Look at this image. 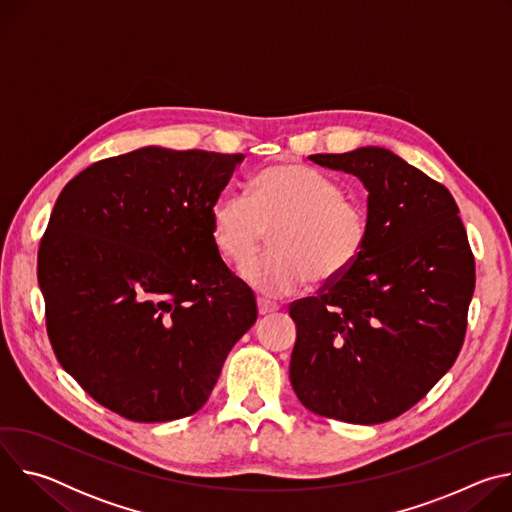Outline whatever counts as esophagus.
<instances>
[{"mask_svg":"<svg viewBox=\"0 0 512 512\" xmlns=\"http://www.w3.org/2000/svg\"><path fill=\"white\" fill-rule=\"evenodd\" d=\"M257 308H259V314L265 316V314H273L279 310V306L275 302H269L265 298H257Z\"/></svg>","mask_w":512,"mask_h":512,"instance_id":"esophagus-1","label":"esophagus"}]
</instances>
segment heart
I'll return each instance as SVG.
<instances>
[{"instance_id": "heart-1", "label": "heart", "mask_w": 512, "mask_h": 512, "mask_svg": "<svg viewBox=\"0 0 512 512\" xmlns=\"http://www.w3.org/2000/svg\"><path fill=\"white\" fill-rule=\"evenodd\" d=\"M273 255L241 269V277L267 298L289 296L310 279H340L369 243L367 208L344 186L304 164H277L249 182L247 194L231 192L210 210V237L225 261L253 259L265 233Z\"/></svg>"}]
</instances>
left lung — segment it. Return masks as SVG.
<instances>
[{"label": "left lung", "instance_id": "left-lung-1", "mask_svg": "<svg viewBox=\"0 0 512 512\" xmlns=\"http://www.w3.org/2000/svg\"><path fill=\"white\" fill-rule=\"evenodd\" d=\"M369 192V243L318 296L289 306V381L322 417L373 425L421 401L456 362L476 267L450 190L385 148L316 154Z\"/></svg>", "mask_w": 512, "mask_h": 512}]
</instances>
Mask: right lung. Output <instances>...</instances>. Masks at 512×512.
Listing matches in <instances>:
<instances>
[{"mask_svg": "<svg viewBox=\"0 0 512 512\" xmlns=\"http://www.w3.org/2000/svg\"><path fill=\"white\" fill-rule=\"evenodd\" d=\"M243 160L148 145L89 166L54 204L38 251L48 338L62 369L125 419L196 413L257 320L210 237Z\"/></svg>", "mask_w": 512, "mask_h": 512, "instance_id": "1", "label": "right lung"}]
</instances>
